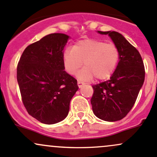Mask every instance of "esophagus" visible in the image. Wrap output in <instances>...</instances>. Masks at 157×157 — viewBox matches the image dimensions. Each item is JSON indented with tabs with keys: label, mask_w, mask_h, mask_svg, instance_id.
Segmentation results:
<instances>
[{
	"label": "esophagus",
	"mask_w": 157,
	"mask_h": 157,
	"mask_svg": "<svg viewBox=\"0 0 157 157\" xmlns=\"http://www.w3.org/2000/svg\"><path fill=\"white\" fill-rule=\"evenodd\" d=\"M77 85H78L79 88H81V87L84 85V83H83V82H81V81H78V82H77Z\"/></svg>",
	"instance_id": "obj_1"
}]
</instances>
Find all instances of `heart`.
Wrapping results in <instances>:
<instances>
[{
  "mask_svg": "<svg viewBox=\"0 0 157 157\" xmlns=\"http://www.w3.org/2000/svg\"><path fill=\"white\" fill-rule=\"evenodd\" d=\"M120 50L113 43L101 40L83 39L76 43L74 47H67L63 52V63L66 71L71 75L85 67L78 74L83 80L93 77L104 80L110 77L116 69L120 60Z\"/></svg>",
  "mask_w": 157,
  "mask_h": 157,
  "instance_id": "obj_1",
  "label": "heart"
}]
</instances>
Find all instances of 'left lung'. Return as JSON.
Segmentation results:
<instances>
[{
  "instance_id": "1",
  "label": "left lung",
  "mask_w": 157,
  "mask_h": 157,
  "mask_svg": "<svg viewBox=\"0 0 157 157\" xmlns=\"http://www.w3.org/2000/svg\"><path fill=\"white\" fill-rule=\"evenodd\" d=\"M108 34L120 50V60L108 80L92 86V111L98 118L108 122L122 120L135 105L144 81V62L139 52L117 31H101Z\"/></svg>"
}]
</instances>
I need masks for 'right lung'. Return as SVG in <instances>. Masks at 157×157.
Here are the masks:
<instances>
[{
  "mask_svg": "<svg viewBox=\"0 0 157 157\" xmlns=\"http://www.w3.org/2000/svg\"><path fill=\"white\" fill-rule=\"evenodd\" d=\"M69 36L54 33L26 47L17 65V81L28 113L45 124L68 114L78 90L77 81L65 71L63 49Z\"/></svg>",
  "mask_w": 157,
  "mask_h": 157,
  "instance_id": "obj_1",
  "label": "right lung"
}]
</instances>
